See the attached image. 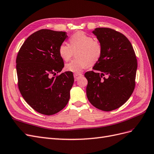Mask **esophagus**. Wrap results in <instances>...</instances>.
<instances>
[{"mask_svg":"<svg viewBox=\"0 0 154 154\" xmlns=\"http://www.w3.org/2000/svg\"><path fill=\"white\" fill-rule=\"evenodd\" d=\"M82 75L81 73H74V75H73L74 78H75V81L78 80L79 78L80 77H81Z\"/></svg>","mask_w":154,"mask_h":154,"instance_id":"esophagus-1","label":"esophagus"}]
</instances>
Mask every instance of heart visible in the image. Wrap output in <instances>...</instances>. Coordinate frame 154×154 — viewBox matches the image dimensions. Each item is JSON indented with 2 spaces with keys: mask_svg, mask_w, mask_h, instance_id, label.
Listing matches in <instances>:
<instances>
[{
  "mask_svg": "<svg viewBox=\"0 0 154 154\" xmlns=\"http://www.w3.org/2000/svg\"><path fill=\"white\" fill-rule=\"evenodd\" d=\"M70 45L62 43L59 47V55L64 61L70 60L74 52H77V59L67 63L65 69L67 71L79 73L90 64L97 63L100 58L102 47L100 43L88 35L84 32L79 31L70 37Z\"/></svg>",
  "mask_w": 154,
  "mask_h": 154,
  "instance_id": "b5f03b06",
  "label": "heart"
}]
</instances>
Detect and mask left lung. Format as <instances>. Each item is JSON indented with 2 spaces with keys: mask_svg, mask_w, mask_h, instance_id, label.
Segmentation results:
<instances>
[{
  "mask_svg": "<svg viewBox=\"0 0 154 154\" xmlns=\"http://www.w3.org/2000/svg\"><path fill=\"white\" fill-rule=\"evenodd\" d=\"M102 47L100 58L93 71L84 75L88 80L86 95L93 106L111 111L123 105L135 87L137 59L129 40L123 34L109 28H96L93 31ZM108 75L106 79L102 77Z\"/></svg>",
  "mask_w": 154,
  "mask_h": 154,
  "instance_id": "1",
  "label": "left lung"
}]
</instances>
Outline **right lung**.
Wrapping results in <instances>:
<instances>
[{"label": "right lung", "instance_id": "1", "mask_svg": "<svg viewBox=\"0 0 154 154\" xmlns=\"http://www.w3.org/2000/svg\"><path fill=\"white\" fill-rule=\"evenodd\" d=\"M67 37L66 32L41 29L27 38L18 53L20 92L33 109L43 115H52L61 111L70 99L73 73L52 77L64 67L59 49Z\"/></svg>", "mask_w": 154, "mask_h": 154}]
</instances>
